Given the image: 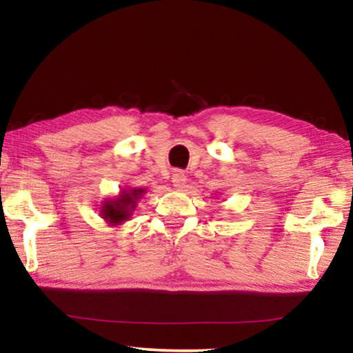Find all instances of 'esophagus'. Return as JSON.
Returning <instances> with one entry per match:
<instances>
[{
  "mask_svg": "<svg viewBox=\"0 0 353 353\" xmlns=\"http://www.w3.org/2000/svg\"><path fill=\"white\" fill-rule=\"evenodd\" d=\"M172 185H174L176 188H183L185 183H187V176L183 174L182 171H174V174H172Z\"/></svg>",
  "mask_w": 353,
  "mask_h": 353,
  "instance_id": "34e87169",
  "label": "esophagus"
}]
</instances>
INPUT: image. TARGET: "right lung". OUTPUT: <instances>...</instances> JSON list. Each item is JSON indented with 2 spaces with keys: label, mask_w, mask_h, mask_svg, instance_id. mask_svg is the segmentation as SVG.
Instances as JSON below:
<instances>
[{
  "label": "right lung",
  "mask_w": 353,
  "mask_h": 353,
  "mask_svg": "<svg viewBox=\"0 0 353 353\" xmlns=\"http://www.w3.org/2000/svg\"><path fill=\"white\" fill-rule=\"evenodd\" d=\"M146 193L143 188L124 190L121 194L115 199L105 201L101 207V216H103L110 225H118L128 221L137 207V201L141 198V194Z\"/></svg>",
  "instance_id": "1"
}]
</instances>
